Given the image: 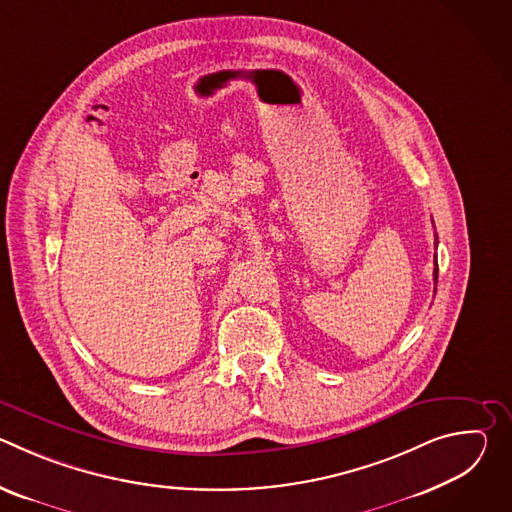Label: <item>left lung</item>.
Returning a JSON list of instances; mask_svg holds the SVG:
<instances>
[{
  "instance_id": "left-lung-1",
  "label": "left lung",
  "mask_w": 512,
  "mask_h": 512,
  "mask_svg": "<svg viewBox=\"0 0 512 512\" xmlns=\"http://www.w3.org/2000/svg\"><path fill=\"white\" fill-rule=\"evenodd\" d=\"M433 279H435V283H437V261H435V269H433Z\"/></svg>"
}]
</instances>
